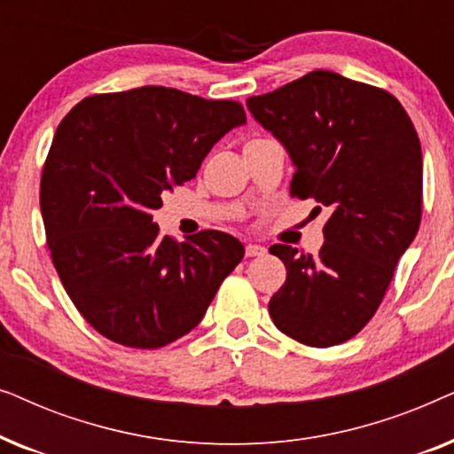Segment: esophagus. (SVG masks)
Listing matches in <instances>:
<instances>
[{
    "instance_id": "obj_1",
    "label": "esophagus",
    "mask_w": 454,
    "mask_h": 454,
    "mask_svg": "<svg viewBox=\"0 0 454 454\" xmlns=\"http://www.w3.org/2000/svg\"><path fill=\"white\" fill-rule=\"evenodd\" d=\"M266 250L262 246H256V244H247L246 246V256L247 258H256V256H262Z\"/></svg>"
}]
</instances>
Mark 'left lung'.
<instances>
[{
	"label": "left lung",
	"instance_id": "8db88e82",
	"mask_svg": "<svg viewBox=\"0 0 454 454\" xmlns=\"http://www.w3.org/2000/svg\"><path fill=\"white\" fill-rule=\"evenodd\" d=\"M247 109L287 148L291 196L331 210L316 256L270 246L287 269L270 318L303 345L345 343L376 314L419 229L421 146L411 117L388 90L328 70L250 97Z\"/></svg>",
	"mask_w": 454,
	"mask_h": 454
}]
</instances>
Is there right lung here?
I'll return each instance as SVG.
<instances>
[{
	"label": "right lung",
	"instance_id": "1",
	"mask_svg": "<svg viewBox=\"0 0 454 454\" xmlns=\"http://www.w3.org/2000/svg\"><path fill=\"white\" fill-rule=\"evenodd\" d=\"M246 114L165 86L80 101L58 126L41 176V213L55 270L84 320L114 343L159 349L204 318L244 258L233 235H160V194L196 177Z\"/></svg>",
	"mask_w": 454,
	"mask_h": 454
}]
</instances>
